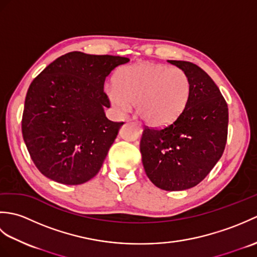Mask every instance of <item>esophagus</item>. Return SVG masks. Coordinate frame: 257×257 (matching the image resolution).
<instances>
[{
    "label": "esophagus",
    "instance_id": "34e87169",
    "mask_svg": "<svg viewBox=\"0 0 257 257\" xmlns=\"http://www.w3.org/2000/svg\"><path fill=\"white\" fill-rule=\"evenodd\" d=\"M136 124H137V127L141 130V129H143V125H141V123L140 122H136Z\"/></svg>",
    "mask_w": 257,
    "mask_h": 257
}]
</instances>
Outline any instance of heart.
<instances>
[{
  "mask_svg": "<svg viewBox=\"0 0 257 257\" xmlns=\"http://www.w3.org/2000/svg\"><path fill=\"white\" fill-rule=\"evenodd\" d=\"M109 100L119 112L127 113L136 103V111L145 122L166 125L173 122L187 107L191 83L179 67L144 62L119 69Z\"/></svg>",
  "mask_w": 257,
  "mask_h": 257,
  "instance_id": "b5f03b06",
  "label": "heart"
}]
</instances>
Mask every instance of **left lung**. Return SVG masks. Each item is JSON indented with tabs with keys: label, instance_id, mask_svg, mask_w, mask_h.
<instances>
[{
	"label": "left lung",
	"instance_id": "obj_1",
	"mask_svg": "<svg viewBox=\"0 0 257 257\" xmlns=\"http://www.w3.org/2000/svg\"><path fill=\"white\" fill-rule=\"evenodd\" d=\"M168 62L188 74L189 101L170 124L144 129L140 152L146 174L156 187L181 191L199 184L222 157L227 139L228 108L219 87L198 65Z\"/></svg>",
	"mask_w": 257,
	"mask_h": 257
}]
</instances>
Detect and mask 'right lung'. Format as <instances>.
Instances as JSON below:
<instances>
[{
	"label": "right lung",
	"mask_w": 257,
	"mask_h": 257,
	"mask_svg": "<svg viewBox=\"0 0 257 257\" xmlns=\"http://www.w3.org/2000/svg\"><path fill=\"white\" fill-rule=\"evenodd\" d=\"M129 58L70 52L32 81L25 97L22 135L42 174L58 183H85L99 172L123 122L103 108L107 76Z\"/></svg>",
	"instance_id": "obj_1"
}]
</instances>
